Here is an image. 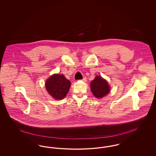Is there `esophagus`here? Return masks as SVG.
Here are the masks:
<instances>
[{
    "instance_id": "esophagus-1",
    "label": "esophagus",
    "mask_w": 156,
    "mask_h": 156,
    "mask_svg": "<svg viewBox=\"0 0 156 156\" xmlns=\"http://www.w3.org/2000/svg\"><path fill=\"white\" fill-rule=\"evenodd\" d=\"M87 78H86V77H84V78L82 80V81L83 82H86L87 81Z\"/></svg>"
}]
</instances>
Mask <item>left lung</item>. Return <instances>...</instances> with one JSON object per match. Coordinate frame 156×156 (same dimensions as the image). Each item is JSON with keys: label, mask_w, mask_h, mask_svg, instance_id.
Listing matches in <instances>:
<instances>
[{"label": "left lung", "mask_w": 156, "mask_h": 156, "mask_svg": "<svg viewBox=\"0 0 156 156\" xmlns=\"http://www.w3.org/2000/svg\"><path fill=\"white\" fill-rule=\"evenodd\" d=\"M90 89L95 97L101 98L109 92L110 87L101 76H97L90 83Z\"/></svg>", "instance_id": "left-lung-1"}]
</instances>
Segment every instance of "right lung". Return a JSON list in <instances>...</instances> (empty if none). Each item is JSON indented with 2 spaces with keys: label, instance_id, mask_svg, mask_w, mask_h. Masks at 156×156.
Masks as SVG:
<instances>
[{
  "label": "right lung",
  "instance_id": "obj_1",
  "mask_svg": "<svg viewBox=\"0 0 156 156\" xmlns=\"http://www.w3.org/2000/svg\"><path fill=\"white\" fill-rule=\"evenodd\" d=\"M71 86V82L64 75L54 74L45 82V88L48 94L57 100L66 96Z\"/></svg>",
  "mask_w": 156,
  "mask_h": 156
}]
</instances>
